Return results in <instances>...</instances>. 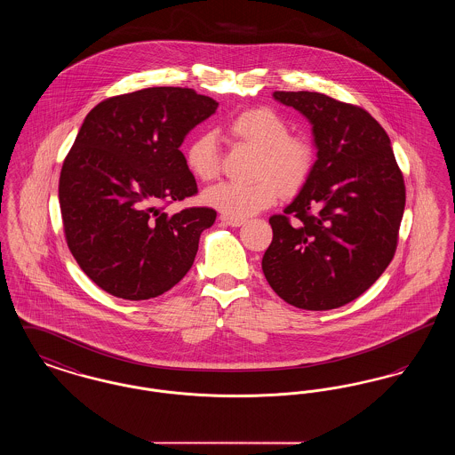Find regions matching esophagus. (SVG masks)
I'll list each match as a JSON object with an SVG mask.
<instances>
[{"instance_id": "obj_1", "label": "esophagus", "mask_w": 455, "mask_h": 455, "mask_svg": "<svg viewBox=\"0 0 455 455\" xmlns=\"http://www.w3.org/2000/svg\"><path fill=\"white\" fill-rule=\"evenodd\" d=\"M223 223H227V225H230V227H242L243 223H245V220H238V218H230V217H223L220 218Z\"/></svg>"}]
</instances>
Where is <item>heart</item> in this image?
Wrapping results in <instances>:
<instances>
[{
  "label": "heart",
  "mask_w": 455,
  "mask_h": 455,
  "mask_svg": "<svg viewBox=\"0 0 455 455\" xmlns=\"http://www.w3.org/2000/svg\"><path fill=\"white\" fill-rule=\"evenodd\" d=\"M238 141L258 150L252 182H220L203 193L206 206L230 218L252 217L276 203L280 189L297 193L308 179L314 152L310 143L290 134V124L273 108L243 110L228 124ZM186 167L197 180H212L218 173L217 138L201 132L186 148Z\"/></svg>",
  "instance_id": "heart-1"
}]
</instances>
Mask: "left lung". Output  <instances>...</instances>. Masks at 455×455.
I'll return each instance as SVG.
<instances>
[{
	"instance_id": "8db88e82",
	"label": "left lung",
	"mask_w": 455,
	"mask_h": 455,
	"mask_svg": "<svg viewBox=\"0 0 455 455\" xmlns=\"http://www.w3.org/2000/svg\"><path fill=\"white\" fill-rule=\"evenodd\" d=\"M273 97L310 123L317 160L284 215L269 218L262 273L290 305L338 308L367 291L394 258L406 204L403 173L387 132L367 110L319 92Z\"/></svg>"
}]
</instances>
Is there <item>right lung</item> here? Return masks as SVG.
Listing matches in <instances>:
<instances>
[{
  "mask_svg": "<svg viewBox=\"0 0 455 455\" xmlns=\"http://www.w3.org/2000/svg\"><path fill=\"white\" fill-rule=\"evenodd\" d=\"M217 108L191 88L152 87L88 112L61 169L60 204L73 258L110 295L148 300L191 269L217 212L158 206L197 193L179 148Z\"/></svg>",
  "mask_w": 455,
  "mask_h": 455,
  "instance_id": "obj_1",
  "label": "right lung"
}]
</instances>
